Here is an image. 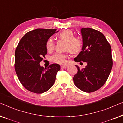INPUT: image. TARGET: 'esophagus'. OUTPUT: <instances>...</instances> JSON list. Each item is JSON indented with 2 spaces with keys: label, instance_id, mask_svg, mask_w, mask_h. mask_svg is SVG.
<instances>
[{
  "label": "esophagus",
  "instance_id": "esophagus-1",
  "mask_svg": "<svg viewBox=\"0 0 123 123\" xmlns=\"http://www.w3.org/2000/svg\"><path fill=\"white\" fill-rule=\"evenodd\" d=\"M62 68H67L68 67V66L67 65H62L61 66Z\"/></svg>",
  "mask_w": 123,
  "mask_h": 123
}]
</instances>
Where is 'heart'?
Returning a JSON list of instances; mask_svg holds the SVG:
<instances>
[{
    "label": "heart",
    "mask_w": 123,
    "mask_h": 123,
    "mask_svg": "<svg viewBox=\"0 0 123 123\" xmlns=\"http://www.w3.org/2000/svg\"><path fill=\"white\" fill-rule=\"evenodd\" d=\"M58 38L66 41L65 48L72 53H77L82 49L83 40L79 36H74L73 31L70 29H66L58 34ZM55 42L53 39L50 38L47 41L46 43V49L48 51H51L55 47ZM68 57L67 53L60 52L55 53L51 57V61L55 63L65 64L66 62V58Z\"/></svg>",
    "instance_id": "obj_1"
}]
</instances>
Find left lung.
<instances>
[{
  "label": "left lung",
  "mask_w": 123,
  "mask_h": 123,
  "mask_svg": "<svg viewBox=\"0 0 123 123\" xmlns=\"http://www.w3.org/2000/svg\"><path fill=\"white\" fill-rule=\"evenodd\" d=\"M83 46L76 62H85V68L80 69L74 76V84L86 92H92L103 86L108 79L113 67L111 48L104 35L90 28H82Z\"/></svg>",
  "instance_id": "left-lung-1"
}]
</instances>
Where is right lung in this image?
Masks as SVG:
<instances>
[{"mask_svg":"<svg viewBox=\"0 0 123 123\" xmlns=\"http://www.w3.org/2000/svg\"><path fill=\"white\" fill-rule=\"evenodd\" d=\"M56 30L38 28L29 31L22 38L15 49V72L22 85L31 92L42 94L48 90L60 70L57 63L47 68L39 65L47 53V41Z\"/></svg>","mask_w":123,"mask_h":123,"instance_id":"add662e5","label":"right lung"}]
</instances>
